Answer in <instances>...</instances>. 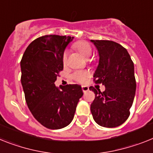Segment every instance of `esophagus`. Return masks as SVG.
Here are the masks:
<instances>
[{"label":"esophagus","instance_id":"esophagus-1","mask_svg":"<svg viewBox=\"0 0 153 153\" xmlns=\"http://www.w3.org/2000/svg\"><path fill=\"white\" fill-rule=\"evenodd\" d=\"M82 88L83 92H88V89H89V88H88V86H86V85H82Z\"/></svg>","mask_w":153,"mask_h":153}]
</instances>
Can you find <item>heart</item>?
<instances>
[{"label": "heart", "mask_w": 153, "mask_h": 153, "mask_svg": "<svg viewBox=\"0 0 153 153\" xmlns=\"http://www.w3.org/2000/svg\"><path fill=\"white\" fill-rule=\"evenodd\" d=\"M72 47L74 50H76L85 58H88L92 55V47L89 45V43L86 41H77L73 44ZM67 57H68V53L65 52L64 54H63V61H64V63L66 62ZM88 76H89V73L87 71H75V72L73 73L72 74L73 79L80 83H84L88 78Z\"/></svg>", "instance_id": "1"}]
</instances>
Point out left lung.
<instances>
[{
  "label": "left lung",
  "instance_id": "obj_1",
  "mask_svg": "<svg viewBox=\"0 0 153 153\" xmlns=\"http://www.w3.org/2000/svg\"><path fill=\"white\" fill-rule=\"evenodd\" d=\"M99 53V64L93 74L96 84L103 85L104 92H94L90 106L93 119L105 128L120 126L130 115L136 90L134 63L126 49L110 40H91Z\"/></svg>",
  "mask_w": 153,
  "mask_h": 153
}]
</instances>
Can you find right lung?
<instances>
[{"mask_svg": "<svg viewBox=\"0 0 153 153\" xmlns=\"http://www.w3.org/2000/svg\"><path fill=\"white\" fill-rule=\"evenodd\" d=\"M73 39L57 35L39 37L28 46L20 63L27 106L37 121L49 129L68 126L83 96L79 85L54 84L64 68L65 48Z\"/></svg>", "mask_w": 153, "mask_h": 153, "instance_id": "obj_1", "label": "right lung"}]
</instances>
